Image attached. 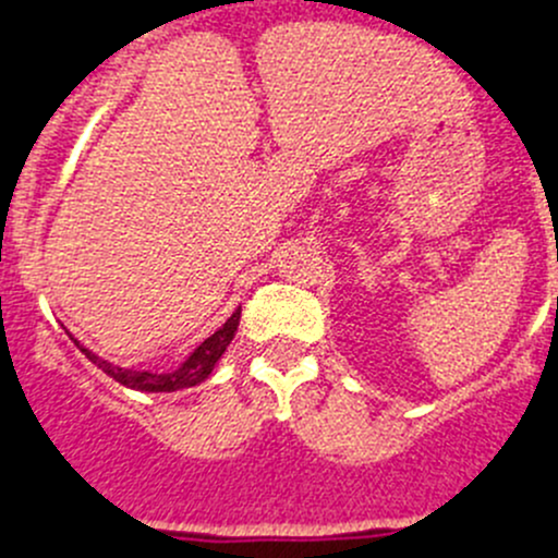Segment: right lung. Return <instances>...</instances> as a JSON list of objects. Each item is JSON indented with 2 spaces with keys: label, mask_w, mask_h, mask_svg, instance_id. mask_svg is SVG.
<instances>
[{
  "label": "right lung",
  "mask_w": 558,
  "mask_h": 558,
  "mask_svg": "<svg viewBox=\"0 0 558 558\" xmlns=\"http://www.w3.org/2000/svg\"><path fill=\"white\" fill-rule=\"evenodd\" d=\"M239 316H242V308L233 311L231 319H228L226 325L220 327V330L211 332V336H208L206 341H203L201 347H197V350L192 352V355L186 357V361L181 363L179 368H175V372H168V374L137 372V368H121V366H114V363L101 361L98 355H93V352L85 350L80 341H74V343L80 347L82 352H85L87 357H90L93 363H96L98 368H101L104 374H109L114 383H121V385H126V388H134V390H148V393H173V390L192 388V385L203 383L208 374L215 372L217 361H220L222 352L228 350V343H231L233 336H236Z\"/></svg>",
  "instance_id": "1"
}]
</instances>
